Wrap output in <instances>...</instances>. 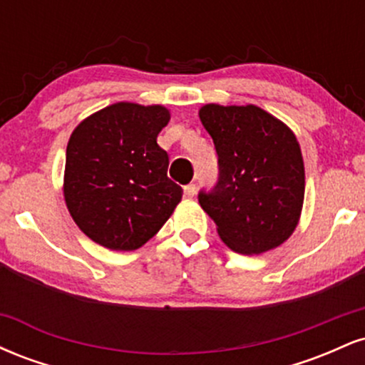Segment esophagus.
Segmentation results:
<instances>
[{"mask_svg":"<svg viewBox=\"0 0 365 365\" xmlns=\"http://www.w3.org/2000/svg\"><path fill=\"white\" fill-rule=\"evenodd\" d=\"M183 192H185L187 197H194L195 192H197V187L195 183H188V185L183 187Z\"/></svg>","mask_w":365,"mask_h":365,"instance_id":"obj_1","label":"esophagus"}]
</instances>
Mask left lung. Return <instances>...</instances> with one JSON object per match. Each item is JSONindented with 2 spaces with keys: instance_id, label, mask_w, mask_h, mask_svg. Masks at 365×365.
Segmentation results:
<instances>
[{
  "instance_id": "obj_1",
  "label": "left lung",
  "mask_w": 365,
  "mask_h": 365,
  "mask_svg": "<svg viewBox=\"0 0 365 365\" xmlns=\"http://www.w3.org/2000/svg\"><path fill=\"white\" fill-rule=\"evenodd\" d=\"M199 116L217 154V180L199 192V204L221 240L247 255L282 245L299 223L305 190L293 132L257 106L206 104Z\"/></svg>"
}]
</instances>
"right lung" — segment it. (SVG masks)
<instances>
[{"mask_svg":"<svg viewBox=\"0 0 365 365\" xmlns=\"http://www.w3.org/2000/svg\"><path fill=\"white\" fill-rule=\"evenodd\" d=\"M163 106L118 103L94 113L66 145L65 200L78 228L111 250H135L168 221L182 187L168 178Z\"/></svg>","mask_w":365,"mask_h":365,"instance_id":"add662e5","label":"right lung"}]
</instances>
